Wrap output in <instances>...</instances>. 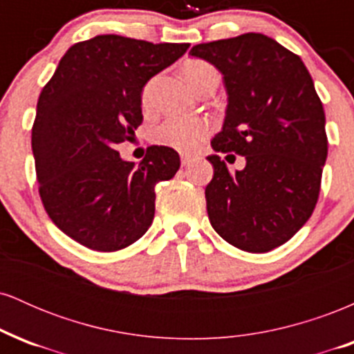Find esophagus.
<instances>
[{
    "instance_id": "1",
    "label": "esophagus",
    "mask_w": 354,
    "mask_h": 354,
    "mask_svg": "<svg viewBox=\"0 0 354 354\" xmlns=\"http://www.w3.org/2000/svg\"><path fill=\"white\" fill-rule=\"evenodd\" d=\"M189 163H191V158L186 156V154H183V156H181V165L183 166H188Z\"/></svg>"
}]
</instances>
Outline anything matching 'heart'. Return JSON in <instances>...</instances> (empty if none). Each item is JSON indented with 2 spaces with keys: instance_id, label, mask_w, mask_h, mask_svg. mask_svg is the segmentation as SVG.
<instances>
[{
  "instance_id": "heart-1",
  "label": "heart",
  "mask_w": 354,
  "mask_h": 354,
  "mask_svg": "<svg viewBox=\"0 0 354 354\" xmlns=\"http://www.w3.org/2000/svg\"><path fill=\"white\" fill-rule=\"evenodd\" d=\"M183 75L191 86L196 88L198 91L208 86L216 88L219 81L218 71L211 64L200 59L186 61L183 66ZM141 100H143L145 106H148L149 100H151V84H146ZM206 133H208V124L200 118L171 116L158 128L156 136L158 141L165 145L180 149H193L205 140Z\"/></svg>"
}]
</instances>
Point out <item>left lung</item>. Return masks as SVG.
I'll return each instance as SVG.
<instances>
[{
	"instance_id": "left-lung-1",
	"label": "left lung",
	"mask_w": 354,
	"mask_h": 354,
	"mask_svg": "<svg viewBox=\"0 0 354 354\" xmlns=\"http://www.w3.org/2000/svg\"><path fill=\"white\" fill-rule=\"evenodd\" d=\"M189 55L214 64L228 93L211 146L246 158L245 169L230 173L218 154L208 156L211 226L238 250L268 253L293 238L318 203L328 156L323 103L301 58L265 35L201 43Z\"/></svg>"
}]
</instances>
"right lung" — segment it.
Instances as JSON below:
<instances>
[{"label":"right lung","mask_w":354,"mask_h":354,"mask_svg":"<svg viewBox=\"0 0 354 354\" xmlns=\"http://www.w3.org/2000/svg\"><path fill=\"white\" fill-rule=\"evenodd\" d=\"M188 48L100 35L73 44L44 84L31 129L38 191L51 221L80 245L123 250L151 226L154 188L176 174L180 154L148 146L135 165L116 146L143 123L145 84Z\"/></svg>","instance_id":"add662e5"}]
</instances>
